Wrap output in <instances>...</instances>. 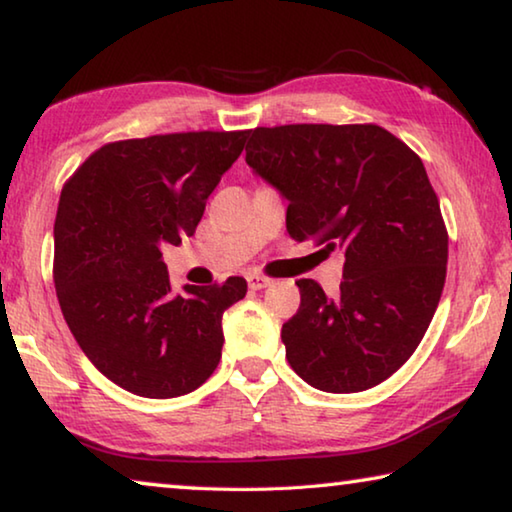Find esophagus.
Here are the masks:
<instances>
[{
	"label": "esophagus",
	"instance_id": "34e87169",
	"mask_svg": "<svg viewBox=\"0 0 512 512\" xmlns=\"http://www.w3.org/2000/svg\"><path fill=\"white\" fill-rule=\"evenodd\" d=\"M246 280H248V287L253 289V291L266 289L268 284H271V280H268V277H264V275H257V273H248V275H246Z\"/></svg>",
	"mask_w": 512,
	"mask_h": 512
}]
</instances>
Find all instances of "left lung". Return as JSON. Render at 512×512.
<instances>
[{
    "mask_svg": "<svg viewBox=\"0 0 512 512\" xmlns=\"http://www.w3.org/2000/svg\"><path fill=\"white\" fill-rule=\"evenodd\" d=\"M246 162L287 198V230L345 255L341 293L298 280L282 325L291 368L325 393H359L400 370L431 323L447 230L422 160L375 124L250 131Z\"/></svg>",
    "mask_w": 512,
    "mask_h": 512,
    "instance_id": "8db88e82",
    "label": "left lung"
}]
</instances>
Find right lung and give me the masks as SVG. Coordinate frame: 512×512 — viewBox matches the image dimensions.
<instances>
[{
    "label": "right lung",
    "instance_id": "right-lung-1",
    "mask_svg": "<svg viewBox=\"0 0 512 512\" xmlns=\"http://www.w3.org/2000/svg\"><path fill=\"white\" fill-rule=\"evenodd\" d=\"M248 131L171 133L101 146L60 192L54 282L69 332L124 391L169 400L219 366L223 311L244 277L173 293L164 244L192 237Z\"/></svg>",
    "mask_w": 512,
    "mask_h": 512
}]
</instances>
